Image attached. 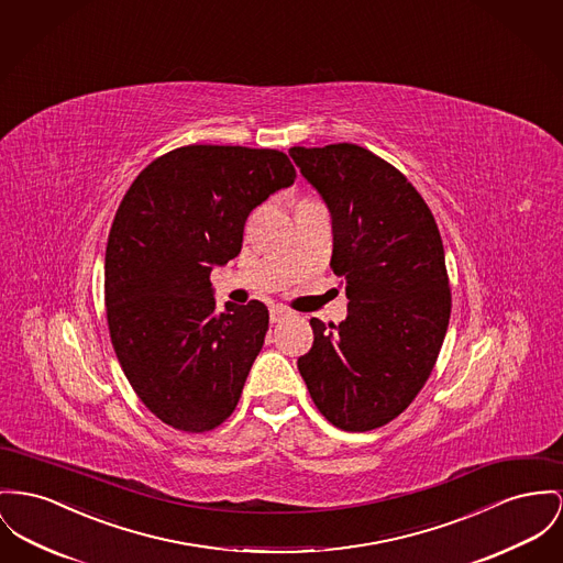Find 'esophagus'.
Wrapping results in <instances>:
<instances>
[{"label":"esophagus","instance_id":"esophagus-1","mask_svg":"<svg viewBox=\"0 0 563 563\" xmlns=\"http://www.w3.org/2000/svg\"><path fill=\"white\" fill-rule=\"evenodd\" d=\"M268 313H271V322H282V320L292 316V311L288 307H284V305H273Z\"/></svg>","mask_w":563,"mask_h":563}]
</instances>
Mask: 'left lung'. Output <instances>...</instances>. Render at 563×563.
Returning a JSON list of instances; mask_svg holds the SVG:
<instances>
[{"mask_svg": "<svg viewBox=\"0 0 563 563\" xmlns=\"http://www.w3.org/2000/svg\"><path fill=\"white\" fill-rule=\"evenodd\" d=\"M333 220L331 268L347 318H311L299 372L320 413L343 431H372L404 412L438 361L449 329L444 245L431 209L393 164L365 147H292Z\"/></svg>", "mask_w": 563, "mask_h": 563, "instance_id": "8db88e82", "label": "left lung"}]
</instances>
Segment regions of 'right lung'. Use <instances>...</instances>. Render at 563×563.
<instances>
[{
	"label": "right lung",
	"mask_w": 563,
	"mask_h": 563,
	"mask_svg": "<svg viewBox=\"0 0 563 563\" xmlns=\"http://www.w3.org/2000/svg\"><path fill=\"white\" fill-rule=\"evenodd\" d=\"M295 179L284 151L188 145L155 157L114 213L104 261L114 354L173 429L211 431L239 404L268 309L250 300L218 311L209 275L239 256L247 216Z\"/></svg>",
	"instance_id": "obj_1"
}]
</instances>
